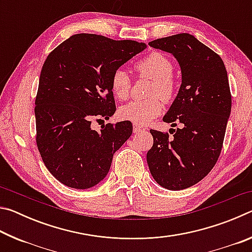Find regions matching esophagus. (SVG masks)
Here are the masks:
<instances>
[{"label": "esophagus", "mask_w": 252, "mask_h": 252, "mask_svg": "<svg viewBox=\"0 0 252 252\" xmlns=\"http://www.w3.org/2000/svg\"><path fill=\"white\" fill-rule=\"evenodd\" d=\"M146 130V127L140 126V125H136V123H133V132L134 133H139V132H142Z\"/></svg>", "instance_id": "obj_1"}]
</instances>
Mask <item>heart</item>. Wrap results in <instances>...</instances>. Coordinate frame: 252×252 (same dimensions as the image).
<instances>
[{
  "instance_id": "b5f03b06",
  "label": "heart",
  "mask_w": 252,
  "mask_h": 252,
  "mask_svg": "<svg viewBox=\"0 0 252 252\" xmlns=\"http://www.w3.org/2000/svg\"><path fill=\"white\" fill-rule=\"evenodd\" d=\"M140 76L152 80L150 95H158L164 102L171 101L177 93L178 82L173 75V63L170 58L161 52H151L134 64ZM110 87L118 100H126L129 96L131 79L126 72L117 69L111 75ZM159 97H151L143 101H132L119 109V117L122 120L131 121L143 126L159 116L162 105Z\"/></svg>"
}]
</instances>
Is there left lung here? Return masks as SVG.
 I'll list each match as a JSON object with an SVG mask.
<instances>
[{
	"instance_id": "8db88e82",
	"label": "left lung",
	"mask_w": 252,
	"mask_h": 252,
	"mask_svg": "<svg viewBox=\"0 0 252 252\" xmlns=\"http://www.w3.org/2000/svg\"><path fill=\"white\" fill-rule=\"evenodd\" d=\"M172 53L181 66L182 83L163 121L182 129H151L153 146L147 153L155 180L169 190L198 183L215 167L222 149L231 111L227 70L222 59L193 35L180 33L149 42Z\"/></svg>"
}]
</instances>
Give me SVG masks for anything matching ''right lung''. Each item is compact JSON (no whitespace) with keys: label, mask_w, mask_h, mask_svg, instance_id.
<instances>
[{"label":"right lung","mask_w":252,"mask_h":252,"mask_svg":"<svg viewBox=\"0 0 252 252\" xmlns=\"http://www.w3.org/2000/svg\"><path fill=\"white\" fill-rule=\"evenodd\" d=\"M136 41L74 34L58 45L42 66L35 97L36 146L51 174L74 189L94 187L108 174L114 152L132 134V123L93 120L116 112L110 79L146 49Z\"/></svg>","instance_id":"add662e5"}]
</instances>
